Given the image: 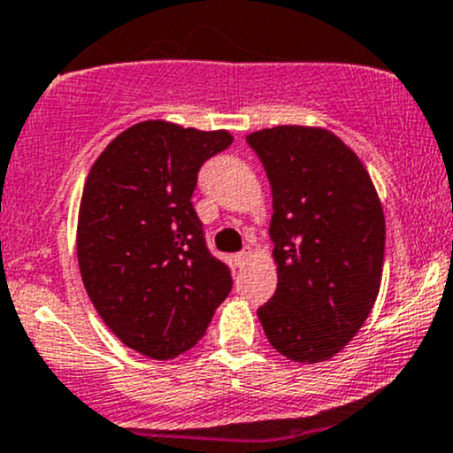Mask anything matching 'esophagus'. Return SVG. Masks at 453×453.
Segmentation results:
<instances>
[{"label":"esophagus","mask_w":453,"mask_h":453,"mask_svg":"<svg viewBox=\"0 0 453 453\" xmlns=\"http://www.w3.org/2000/svg\"><path fill=\"white\" fill-rule=\"evenodd\" d=\"M251 260V254L250 251H241V254L234 256V265L236 266H247V263Z\"/></svg>","instance_id":"34e87169"}]
</instances>
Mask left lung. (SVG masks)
<instances>
[{
    "mask_svg": "<svg viewBox=\"0 0 453 453\" xmlns=\"http://www.w3.org/2000/svg\"><path fill=\"white\" fill-rule=\"evenodd\" d=\"M247 142L273 195L278 288L258 319L275 351L323 363L358 334L378 299L382 202L363 160L326 127L275 126Z\"/></svg>",
    "mask_w": 453,
    "mask_h": 453,
    "instance_id": "8db88e82",
    "label": "left lung"
}]
</instances>
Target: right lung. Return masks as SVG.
<instances>
[{"instance_id":"add662e5","label":"right lung","mask_w":453,"mask_h":453,"mask_svg":"<svg viewBox=\"0 0 453 453\" xmlns=\"http://www.w3.org/2000/svg\"><path fill=\"white\" fill-rule=\"evenodd\" d=\"M232 141L150 119L108 142L87 175L75 239L84 288L112 334L147 358L197 345L232 290L190 202L199 166Z\"/></svg>"}]
</instances>
